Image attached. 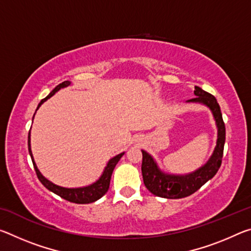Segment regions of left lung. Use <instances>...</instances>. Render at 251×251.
I'll return each mask as SVG.
<instances>
[{
    "label": "left lung",
    "instance_id": "1",
    "mask_svg": "<svg viewBox=\"0 0 251 251\" xmlns=\"http://www.w3.org/2000/svg\"><path fill=\"white\" fill-rule=\"evenodd\" d=\"M194 94L196 97L188 100L187 103L205 105L210 109L212 117L215 120L216 127H217V142H216L215 150L209 159L206 161V164L197 168L196 171L184 174V175L161 171L154 157L143 150V180L146 188L155 196L167 199H178L190 196L195 192H197L202 185H205L208 180L211 179L222 165L225 139H226V128H225L219 104L214 96L198 86H195Z\"/></svg>",
    "mask_w": 251,
    "mask_h": 251
}]
</instances>
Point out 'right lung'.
Instances as JSON below:
<instances>
[{
  "instance_id": "obj_1",
  "label": "right lung",
  "mask_w": 251,
  "mask_h": 251,
  "mask_svg": "<svg viewBox=\"0 0 251 251\" xmlns=\"http://www.w3.org/2000/svg\"><path fill=\"white\" fill-rule=\"evenodd\" d=\"M71 84H72V82H70V80H65V82L58 84L57 86L55 87L54 90L50 92L44 100H42L40 101V104H39V106H37L36 110L41 107V105L43 104L44 101L48 100L50 97H52L55 94V93L58 92L59 90H61V88L70 86ZM36 110H35V113H36ZM34 116H35V114H34ZM34 116H33V120H34ZM27 145H28L29 156H31V158H32L33 166H34V169H35L37 178H39L40 181L42 182V184H43L45 188H48L50 192L56 194L57 196L62 197L63 199H65V201H69L71 202H75V203L94 202L96 201H99L100 198L103 197L104 195L107 193V190L109 188L110 177H112L114 168H115L116 164L118 163V161H120V159L122 158L123 155L125 154V151H123V152H121V154L114 156L113 158H110L108 160L107 165L105 166L104 171H103V173H101V175L100 176L99 179L93 182V184H90L87 186H83V187H75V188H67V187L58 186L56 184H54V182H52L50 180H49L48 178L42 175L40 169L37 168L36 164H35V160H34V157H33V154H32V150H31V130H29V133H28Z\"/></svg>"
}]
</instances>
